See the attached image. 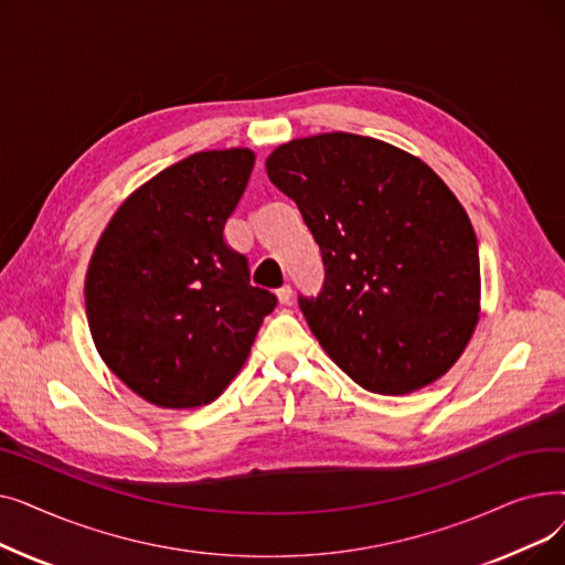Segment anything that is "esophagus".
<instances>
[{"label": "esophagus", "instance_id": "obj_1", "mask_svg": "<svg viewBox=\"0 0 565 565\" xmlns=\"http://www.w3.org/2000/svg\"><path fill=\"white\" fill-rule=\"evenodd\" d=\"M277 298H279V302L281 305H288L290 300H292V288L286 284V286H281L279 290H277Z\"/></svg>", "mask_w": 565, "mask_h": 565}]
</instances>
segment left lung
Masks as SVG:
<instances>
[{
  "label": "left lung",
  "mask_w": 565,
  "mask_h": 565,
  "mask_svg": "<svg viewBox=\"0 0 565 565\" xmlns=\"http://www.w3.org/2000/svg\"><path fill=\"white\" fill-rule=\"evenodd\" d=\"M298 203L324 279L298 305L324 352L373 394L401 396L447 373L479 320V243L454 192L401 148L328 132L267 158Z\"/></svg>",
  "instance_id": "8db88e82"
}]
</instances>
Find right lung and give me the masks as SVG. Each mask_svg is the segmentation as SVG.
I'll return each mask as SVG.
<instances>
[{
  "label": "right lung",
  "mask_w": 565,
  "mask_h": 565,
  "mask_svg": "<svg viewBox=\"0 0 565 565\" xmlns=\"http://www.w3.org/2000/svg\"><path fill=\"white\" fill-rule=\"evenodd\" d=\"M252 169L247 148L171 164L121 205L94 252L84 288L94 343L148 403L215 401L277 307L224 237Z\"/></svg>",
  "instance_id": "right-lung-1"
}]
</instances>
